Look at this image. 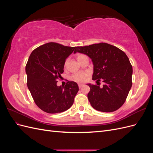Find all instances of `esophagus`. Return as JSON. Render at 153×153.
<instances>
[{
  "instance_id": "1",
  "label": "esophagus",
  "mask_w": 153,
  "mask_h": 153,
  "mask_svg": "<svg viewBox=\"0 0 153 153\" xmlns=\"http://www.w3.org/2000/svg\"><path fill=\"white\" fill-rule=\"evenodd\" d=\"M78 87H79V88H82L84 85L83 84H78Z\"/></svg>"
}]
</instances>
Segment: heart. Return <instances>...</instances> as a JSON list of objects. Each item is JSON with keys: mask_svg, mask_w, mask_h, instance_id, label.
I'll list each match as a JSON object with an SVG mask.
<instances>
[{"mask_svg": "<svg viewBox=\"0 0 153 153\" xmlns=\"http://www.w3.org/2000/svg\"><path fill=\"white\" fill-rule=\"evenodd\" d=\"M85 56V55L84 54H78L77 55L78 61H79L80 59H82V57H84ZM66 62H67V61L65 62V65L66 64ZM88 75H89V74H88V73L87 72L77 73L74 74V75L72 76V79L76 82H83L86 79V78L88 76Z\"/></svg>", "mask_w": 153, "mask_h": 153, "instance_id": "obj_1", "label": "heart"}]
</instances>
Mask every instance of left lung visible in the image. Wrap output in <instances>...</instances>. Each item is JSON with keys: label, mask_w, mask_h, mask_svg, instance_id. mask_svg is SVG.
Instances as JSON below:
<instances>
[{"label": "left lung", "mask_w": 153, "mask_h": 153, "mask_svg": "<svg viewBox=\"0 0 153 153\" xmlns=\"http://www.w3.org/2000/svg\"><path fill=\"white\" fill-rule=\"evenodd\" d=\"M89 56L94 65L92 80L97 85L88 84L87 94L91 106L96 110L112 112L124 103L132 86V66L123 51L115 46L100 43L76 47L74 53ZM104 82L99 87V82Z\"/></svg>", "instance_id": "8db88e82"}]
</instances>
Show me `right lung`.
<instances>
[{
	"instance_id": "obj_1",
	"label": "right lung",
	"mask_w": 153,
	"mask_h": 153,
	"mask_svg": "<svg viewBox=\"0 0 153 153\" xmlns=\"http://www.w3.org/2000/svg\"><path fill=\"white\" fill-rule=\"evenodd\" d=\"M76 47L54 42L40 46L32 51L25 67L27 85L35 103L48 114L61 113L72 106L79 90L75 82L57 86L66 58Z\"/></svg>"
}]
</instances>
